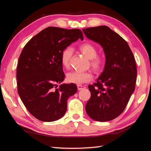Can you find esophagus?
I'll return each instance as SVG.
<instances>
[{
    "label": "esophagus",
    "mask_w": 151,
    "mask_h": 151,
    "mask_svg": "<svg viewBox=\"0 0 151 151\" xmlns=\"http://www.w3.org/2000/svg\"><path fill=\"white\" fill-rule=\"evenodd\" d=\"M77 88H78V90H83V89L85 88L86 87L83 85H77Z\"/></svg>",
    "instance_id": "34e87169"
}]
</instances>
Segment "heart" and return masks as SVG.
Listing matches in <instances>:
<instances>
[{"mask_svg": "<svg viewBox=\"0 0 151 151\" xmlns=\"http://www.w3.org/2000/svg\"><path fill=\"white\" fill-rule=\"evenodd\" d=\"M79 50L81 54L90 59V66L94 72L99 73L102 70L105 64V59L103 55L97 54V49L96 46L88 42L84 43L80 45ZM73 52V48L71 47H66L62 52L61 61L62 65L65 68L70 66ZM92 79V75L89 71H71L68 73L66 75V80L68 82L76 85L89 82Z\"/></svg>", "mask_w": 151, "mask_h": 151, "instance_id": "obj_1", "label": "heart"}]
</instances>
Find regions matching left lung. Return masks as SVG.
<instances>
[{
    "label": "left lung",
    "instance_id": "1",
    "mask_svg": "<svg viewBox=\"0 0 151 151\" xmlns=\"http://www.w3.org/2000/svg\"><path fill=\"white\" fill-rule=\"evenodd\" d=\"M88 39L99 43L106 55L104 70L97 82L89 85L91 93L85 110L92 119L107 122L121 114L135 88L137 66L128 43L106 26L83 29Z\"/></svg>",
    "mask_w": 151,
    "mask_h": 151
}]
</instances>
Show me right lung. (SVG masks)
Masks as SVG:
<instances>
[{
  "mask_svg": "<svg viewBox=\"0 0 151 151\" xmlns=\"http://www.w3.org/2000/svg\"><path fill=\"white\" fill-rule=\"evenodd\" d=\"M78 38L79 29L50 27L30 39L19 55L17 66L18 92L26 108L42 122L61 118L67 110L68 98L77 91L76 85L62 84L64 73L61 61L63 50Z\"/></svg>",
  "mask_w": 151,
  "mask_h": 151,
  "instance_id": "1",
  "label": "right lung"
}]
</instances>
